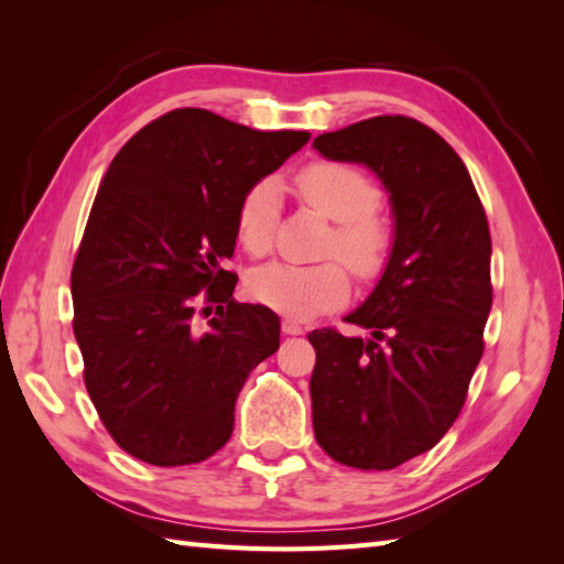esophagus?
Returning a JSON list of instances; mask_svg holds the SVG:
<instances>
[{"mask_svg":"<svg viewBox=\"0 0 564 564\" xmlns=\"http://www.w3.org/2000/svg\"><path fill=\"white\" fill-rule=\"evenodd\" d=\"M283 332H285V334H293V337H295V334H303L305 327L301 325V322L285 317V319H283Z\"/></svg>","mask_w":564,"mask_h":564,"instance_id":"34e87169","label":"esophagus"}]
</instances>
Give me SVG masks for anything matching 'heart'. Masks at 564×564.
I'll list each match as a JSON object with an SVG mask.
<instances>
[{
	"label": "heart",
	"instance_id": "heart-1",
	"mask_svg": "<svg viewBox=\"0 0 564 564\" xmlns=\"http://www.w3.org/2000/svg\"><path fill=\"white\" fill-rule=\"evenodd\" d=\"M295 188L310 208L337 223L329 237V254H339L354 273L376 275L390 254L392 232L378 218L380 191L356 166L341 162H313L297 172ZM279 191L271 182L251 186L237 208V239L251 254H261L271 245ZM249 295L275 313L291 317H313L337 307L351 291L349 273L339 261L297 267L273 261L259 267L247 279Z\"/></svg>",
	"mask_w": 564,
	"mask_h": 564
}]
</instances>
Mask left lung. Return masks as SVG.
<instances>
[{"mask_svg":"<svg viewBox=\"0 0 564 564\" xmlns=\"http://www.w3.org/2000/svg\"><path fill=\"white\" fill-rule=\"evenodd\" d=\"M332 162L364 164L388 191L392 247L366 301L337 329L307 334L315 438L358 470H392L434 448L460 414L492 310V239L467 166L436 130L376 116L322 133Z\"/></svg>","mask_w":564,"mask_h":564,"instance_id":"left-lung-1","label":"left lung"}]
</instances>
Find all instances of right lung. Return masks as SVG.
<instances>
[{"mask_svg":"<svg viewBox=\"0 0 564 564\" xmlns=\"http://www.w3.org/2000/svg\"><path fill=\"white\" fill-rule=\"evenodd\" d=\"M307 140L176 109L130 138L104 174L72 267V327L89 398L133 458L191 465L232 436L237 394L279 349L281 322L232 301L237 275L223 261L239 200ZM200 302L207 316L219 305L206 326Z\"/></svg>","mask_w":564,"mask_h":564,"instance_id":"right-lung-1","label":"right lung"}]
</instances>
